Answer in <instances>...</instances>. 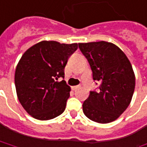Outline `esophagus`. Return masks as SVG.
Masks as SVG:
<instances>
[{
	"instance_id": "34e87169",
	"label": "esophagus",
	"mask_w": 147,
	"mask_h": 147,
	"mask_svg": "<svg viewBox=\"0 0 147 147\" xmlns=\"http://www.w3.org/2000/svg\"><path fill=\"white\" fill-rule=\"evenodd\" d=\"M80 85H76V86H73V87H72V89H73V90H77V89H80Z\"/></svg>"
}]
</instances>
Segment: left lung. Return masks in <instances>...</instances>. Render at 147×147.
<instances>
[{
  "label": "left lung",
  "mask_w": 147,
  "mask_h": 147,
  "mask_svg": "<svg viewBox=\"0 0 147 147\" xmlns=\"http://www.w3.org/2000/svg\"><path fill=\"white\" fill-rule=\"evenodd\" d=\"M89 62L93 79L100 83L83 103L89 119L107 124L117 119L129 107L135 89V74L126 54L107 41L79 43Z\"/></svg>",
  "instance_id": "8db88e82"
}]
</instances>
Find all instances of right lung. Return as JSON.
Returning a JSON list of instances; mask_svg holds the SVG:
<instances>
[{
  "label": "right lung",
  "mask_w": 147,
  "mask_h": 147,
  "mask_svg": "<svg viewBox=\"0 0 147 147\" xmlns=\"http://www.w3.org/2000/svg\"><path fill=\"white\" fill-rule=\"evenodd\" d=\"M78 44L42 40L27 49L18 61L14 83L18 101L33 118L48 120L65 111L71 88L65 80L64 67Z\"/></svg>",
  "instance_id": "add662e5"
}]
</instances>
